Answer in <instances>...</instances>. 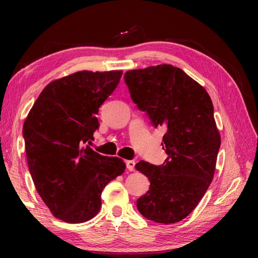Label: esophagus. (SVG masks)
I'll list each match as a JSON object with an SVG mask.
<instances>
[{
  "mask_svg": "<svg viewBox=\"0 0 258 258\" xmlns=\"http://www.w3.org/2000/svg\"><path fill=\"white\" fill-rule=\"evenodd\" d=\"M126 167H127V169L130 172H133L135 171V162L134 161H126Z\"/></svg>",
  "mask_w": 258,
  "mask_h": 258,
  "instance_id": "esophagus-1",
  "label": "esophagus"
}]
</instances>
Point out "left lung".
I'll return each mask as SVG.
<instances>
[{
	"label": "left lung",
	"mask_w": 258,
	"mask_h": 258,
	"mask_svg": "<svg viewBox=\"0 0 258 258\" xmlns=\"http://www.w3.org/2000/svg\"><path fill=\"white\" fill-rule=\"evenodd\" d=\"M124 80L138 107L166 131L165 162L135 165L151 182L138 210L153 222L177 223L199 205L215 173L221 135L212 100L201 84L169 64L128 71Z\"/></svg>",
	"instance_id": "8db88e82"
}]
</instances>
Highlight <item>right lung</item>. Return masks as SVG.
Returning <instances> with one entry per match:
<instances>
[{
    "label": "right lung",
    "instance_id": "add662e5",
    "mask_svg": "<svg viewBox=\"0 0 258 258\" xmlns=\"http://www.w3.org/2000/svg\"><path fill=\"white\" fill-rule=\"evenodd\" d=\"M123 71H81L51 82L23 125L27 164L33 182L58 220L90 221L102 205L104 187L122 175V158L93 151L100 126L98 108L119 83Z\"/></svg>",
    "mask_w": 258,
    "mask_h": 258
}]
</instances>
